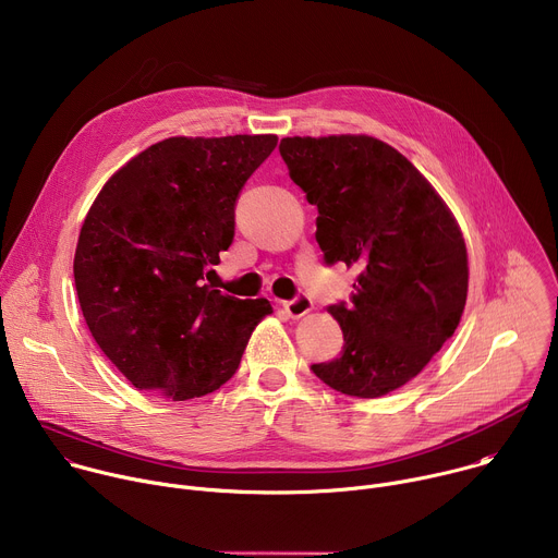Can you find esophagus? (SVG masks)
I'll return each mask as SVG.
<instances>
[{
	"instance_id": "34e87169",
	"label": "esophagus",
	"mask_w": 558,
	"mask_h": 558,
	"mask_svg": "<svg viewBox=\"0 0 558 558\" xmlns=\"http://www.w3.org/2000/svg\"><path fill=\"white\" fill-rule=\"evenodd\" d=\"M282 308H284L291 317H302V315H306V313L313 308V302H311L308 295L300 293V295H295L293 300H284V302H282Z\"/></svg>"
}]
</instances>
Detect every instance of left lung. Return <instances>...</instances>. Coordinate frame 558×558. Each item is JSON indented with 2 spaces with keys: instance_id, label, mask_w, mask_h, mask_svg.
Returning a JSON list of instances; mask_svg holds the SVG:
<instances>
[{
  "instance_id": "left-lung-1",
  "label": "left lung",
  "mask_w": 558,
  "mask_h": 558,
  "mask_svg": "<svg viewBox=\"0 0 558 558\" xmlns=\"http://www.w3.org/2000/svg\"><path fill=\"white\" fill-rule=\"evenodd\" d=\"M280 154L317 207L325 263L360 271L351 302L329 306L342 353L311 371L338 392L381 397L420 375L459 327L468 295L461 229L420 170L379 138L287 136Z\"/></svg>"
}]
</instances>
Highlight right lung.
<instances>
[{"label": "right lung", "instance_id": "right-lung-1", "mask_svg": "<svg viewBox=\"0 0 558 558\" xmlns=\"http://www.w3.org/2000/svg\"><path fill=\"white\" fill-rule=\"evenodd\" d=\"M276 134L172 136L136 154L95 198L74 252L86 325L125 379L174 402L218 390L274 313L205 284L233 241V207Z\"/></svg>", "mask_w": 558, "mask_h": 558}]
</instances>
